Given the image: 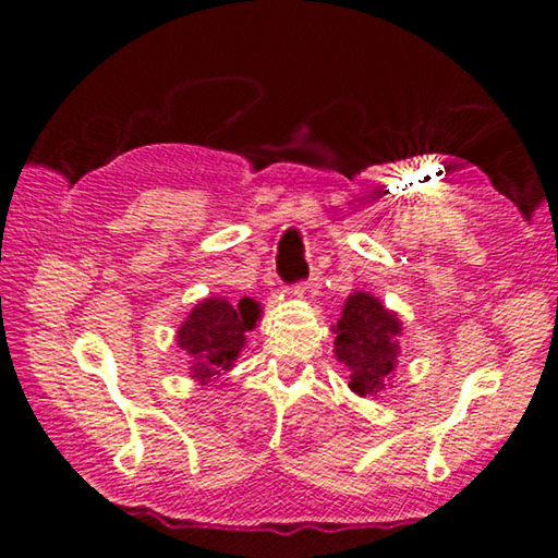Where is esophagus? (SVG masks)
<instances>
[{
  "mask_svg": "<svg viewBox=\"0 0 558 558\" xmlns=\"http://www.w3.org/2000/svg\"><path fill=\"white\" fill-rule=\"evenodd\" d=\"M295 295L302 300H313L317 295V278L313 276L307 282H302V286L295 288Z\"/></svg>",
  "mask_w": 558,
  "mask_h": 558,
  "instance_id": "esophagus-1",
  "label": "esophagus"
}]
</instances>
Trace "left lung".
Instances as JSON below:
<instances>
[{
  "instance_id": "1",
  "label": "left lung",
  "mask_w": 558,
  "mask_h": 558,
  "mask_svg": "<svg viewBox=\"0 0 558 558\" xmlns=\"http://www.w3.org/2000/svg\"><path fill=\"white\" fill-rule=\"evenodd\" d=\"M401 317L372 295L354 290L344 300L342 317L332 325L335 356L349 369V389L356 396H381L389 389L401 356Z\"/></svg>"
}]
</instances>
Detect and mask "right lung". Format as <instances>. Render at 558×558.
I'll use <instances>...</instances> for the list:
<instances>
[{"label":"right lung","mask_w":558,"mask_h":558,"mask_svg":"<svg viewBox=\"0 0 558 558\" xmlns=\"http://www.w3.org/2000/svg\"><path fill=\"white\" fill-rule=\"evenodd\" d=\"M260 315V302L253 298H241L239 305L221 295L196 302L177 329V344L189 354V376L206 386L231 372L245 347V335Z\"/></svg>","instance_id":"1"}]
</instances>
